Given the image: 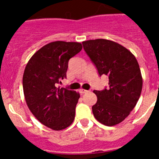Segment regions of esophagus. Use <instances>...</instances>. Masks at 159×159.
Masks as SVG:
<instances>
[{"label":"esophagus","instance_id":"obj_1","mask_svg":"<svg viewBox=\"0 0 159 159\" xmlns=\"http://www.w3.org/2000/svg\"><path fill=\"white\" fill-rule=\"evenodd\" d=\"M80 92L81 94H84V93H88V91H87V90H84V89H80Z\"/></svg>","mask_w":159,"mask_h":159}]
</instances>
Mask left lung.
I'll return each instance as SVG.
<instances>
[{
	"instance_id": "1",
	"label": "left lung",
	"mask_w": 159,
	"mask_h": 159,
	"mask_svg": "<svg viewBox=\"0 0 159 159\" xmlns=\"http://www.w3.org/2000/svg\"><path fill=\"white\" fill-rule=\"evenodd\" d=\"M82 43L99 75L109 79L107 89L93 91L97 96L92 106L94 116L106 126L119 124L130 115L141 95L143 78L139 63L128 49L116 42L96 39Z\"/></svg>"
}]
</instances>
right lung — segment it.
Here are the masks:
<instances>
[{"label":"right lung","instance_id":"right-lung-1","mask_svg":"<svg viewBox=\"0 0 159 159\" xmlns=\"http://www.w3.org/2000/svg\"><path fill=\"white\" fill-rule=\"evenodd\" d=\"M78 42L54 41L35 53L25 67L23 90L29 110L46 127L54 130L67 128L75 119L80 94L57 88L66 78L68 61L82 49Z\"/></svg>","mask_w":159,"mask_h":159}]
</instances>
